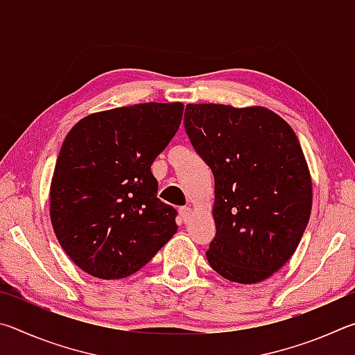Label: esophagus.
<instances>
[{
    "label": "esophagus",
    "instance_id": "34e87169",
    "mask_svg": "<svg viewBox=\"0 0 355 355\" xmlns=\"http://www.w3.org/2000/svg\"><path fill=\"white\" fill-rule=\"evenodd\" d=\"M180 216H182L183 222H189L192 218L191 207H180Z\"/></svg>",
    "mask_w": 355,
    "mask_h": 355
}]
</instances>
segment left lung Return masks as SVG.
Segmentation results:
<instances>
[{
  "label": "left lung",
  "mask_w": 355,
  "mask_h": 355,
  "mask_svg": "<svg viewBox=\"0 0 355 355\" xmlns=\"http://www.w3.org/2000/svg\"><path fill=\"white\" fill-rule=\"evenodd\" d=\"M184 128L214 175L209 266L236 284L266 280L296 252L311 213L296 133L264 106L219 103L186 105Z\"/></svg>",
  "instance_id": "left-lung-1"
}]
</instances>
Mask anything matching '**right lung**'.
<instances>
[{
  "label": "right lung",
  "instance_id": "add662e5",
  "mask_svg": "<svg viewBox=\"0 0 355 355\" xmlns=\"http://www.w3.org/2000/svg\"><path fill=\"white\" fill-rule=\"evenodd\" d=\"M184 105L137 103L83 117L62 142L50 219L84 272L117 280L139 271L177 233L175 208L156 197L152 163L175 136Z\"/></svg>",
  "mask_w": 355,
  "mask_h": 355
}]
</instances>
